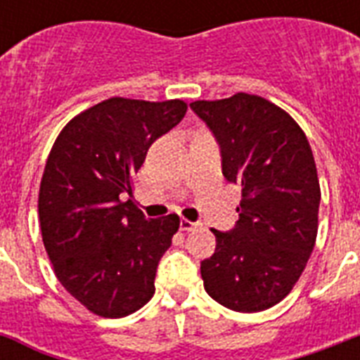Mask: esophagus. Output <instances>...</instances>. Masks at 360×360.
<instances>
[{
	"instance_id": "esophagus-1",
	"label": "esophagus",
	"mask_w": 360,
	"mask_h": 360,
	"mask_svg": "<svg viewBox=\"0 0 360 360\" xmlns=\"http://www.w3.org/2000/svg\"><path fill=\"white\" fill-rule=\"evenodd\" d=\"M200 222H191V220H186V219H181V222H179V228L183 231H194V230H198V228H200Z\"/></svg>"
}]
</instances>
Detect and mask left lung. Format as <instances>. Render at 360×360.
<instances>
[{
    "mask_svg": "<svg viewBox=\"0 0 360 360\" xmlns=\"http://www.w3.org/2000/svg\"><path fill=\"white\" fill-rule=\"evenodd\" d=\"M191 108L219 141L224 177L240 185L236 228L211 230L217 248L202 262L203 288L230 310L262 312L293 290L316 245L321 191L312 149L288 112L257 95Z\"/></svg>",
    "mask_w": 360,
    "mask_h": 360,
    "instance_id": "left-lung-1",
    "label": "left lung"
}]
</instances>
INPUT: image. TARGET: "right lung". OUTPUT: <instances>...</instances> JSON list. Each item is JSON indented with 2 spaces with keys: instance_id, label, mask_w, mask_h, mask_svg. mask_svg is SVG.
<instances>
[{
  "instance_id": "obj_1",
  "label": "right lung",
  "mask_w": 360,
  "mask_h": 360,
  "mask_svg": "<svg viewBox=\"0 0 360 360\" xmlns=\"http://www.w3.org/2000/svg\"><path fill=\"white\" fill-rule=\"evenodd\" d=\"M185 114L179 98L112 97L70 120L53 141L39 191L42 243L59 282L89 312L124 318L155 293L179 217L146 219L123 200L147 149Z\"/></svg>"
}]
</instances>
